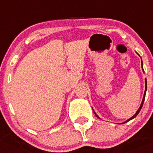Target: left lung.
I'll return each instance as SVG.
<instances>
[{
    "label": "left lung",
    "mask_w": 153,
    "mask_h": 153,
    "mask_svg": "<svg viewBox=\"0 0 153 153\" xmlns=\"http://www.w3.org/2000/svg\"><path fill=\"white\" fill-rule=\"evenodd\" d=\"M141 66H142V62H141ZM142 69H143V67H142ZM145 83H146V87H145V91H144V97H143V100H142V102H141V106L140 107H139V108L138 109V111H136V113L135 114V115H133V117H131V118H130L129 120H127L126 122H125V123H127V122H128V121H130V120H131L132 119H133V118H135V117H136V116L138 115V114L139 113V112H140V111H141V108H142V106H143V104H144V99H145V95H146V91H147V79H145ZM95 114V113H94ZM95 115L97 116V117H98V116L96 114H95ZM98 118H99V117H98Z\"/></svg>",
    "instance_id": "left-lung-1"
}]
</instances>
